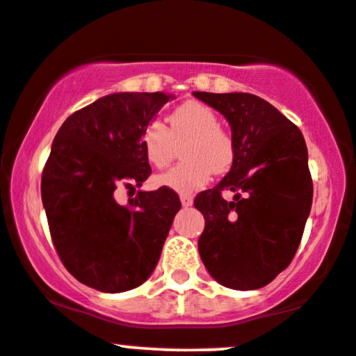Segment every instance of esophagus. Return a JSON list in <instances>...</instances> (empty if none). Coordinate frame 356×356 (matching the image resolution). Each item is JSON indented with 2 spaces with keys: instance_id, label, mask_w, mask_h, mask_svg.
Instances as JSON below:
<instances>
[{
  "instance_id": "1",
  "label": "esophagus",
  "mask_w": 356,
  "mask_h": 356,
  "mask_svg": "<svg viewBox=\"0 0 356 356\" xmlns=\"http://www.w3.org/2000/svg\"><path fill=\"white\" fill-rule=\"evenodd\" d=\"M181 203H182V207H191V204H193V197L191 196H188V194H181Z\"/></svg>"
}]
</instances>
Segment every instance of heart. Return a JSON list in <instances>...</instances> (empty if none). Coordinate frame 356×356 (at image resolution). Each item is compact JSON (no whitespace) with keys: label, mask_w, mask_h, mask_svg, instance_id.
<instances>
[{"label":"heart","mask_w":356,"mask_h":356,"mask_svg":"<svg viewBox=\"0 0 356 356\" xmlns=\"http://www.w3.org/2000/svg\"><path fill=\"white\" fill-rule=\"evenodd\" d=\"M181 163L156 177V184L177 193H194L213 174H225L234 165L235 141L230 131L220 126L215 111L201 102H184L168 114L167 126L148 122L141 134L147 160L156 168L167 167L175 156V143H181Z\"/></svg>","instance_id":"obj_1"}]
</instances>
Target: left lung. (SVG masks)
Instances as JSON below:
<instances>
[{
    "label": "left lung",
    "instance_id": "1",
    "mask_svg": "<svg viewBox=\"0 0 356 356\" xmlns=\"http://www.w3.org/2000/svg\"><path fill=\"white\" fill-rule=\"evenodd\" d=\"M230 122L235 160L213 189L194 197L204 216L197 249L208 273L234 290L268 285L293 259L312 207L300 129L252 93L193 92ZM223 190H234L232 202Z\"/></svg>",
    "mask_w": 356,
    "mask_h": 356
}]
</instances>
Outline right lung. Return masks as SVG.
Returning <instances> with one entry per match:
<instances>
[{"label":"right lung","instance_id":"right-lung-1","mask_svg":"<svg viewBox=\"0 0 356 356\" xmlns=\"http://www.w3.org/2000/svg\"><path fill=\"white\" fill-rule=\"evenodd\" d=\"M168 100L163 92L112 93L73 112L52 141L40 194L56 252L83 285L133 290L159 263L181 209L177 193L138 191L121 207L114 191L149 177L141 134Z\"/></svg>","mask_w":356,"mask_h":356}]
</instances>
